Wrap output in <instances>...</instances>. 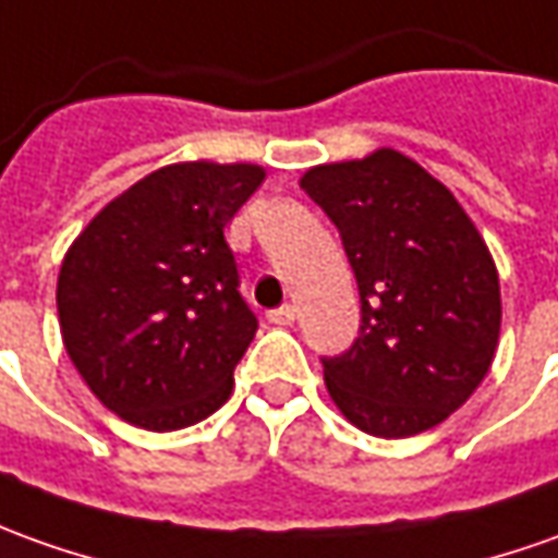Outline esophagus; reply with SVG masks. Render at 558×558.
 <instances>
[{
  "instance_id": "34e87169",
  "label": "esophagus",
  "mask_w": 558,
  "mask_h": 558,
  "mask_svg": "<svg viewBox=\"0 0 558 558\" xmlns=\"http://www.w3.org/2000/svg\"><path fill=\"white\" fill-rule=\"evenodd\" d=\"M268 320H271L275 327H290L295 320V305H280V308L268 311Z\"/></svg>"
}]
</instances>
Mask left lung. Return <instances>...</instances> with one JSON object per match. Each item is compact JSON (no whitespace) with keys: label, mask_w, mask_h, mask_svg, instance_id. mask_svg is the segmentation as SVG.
<instances>
[{"label":"left lung","mask_w":558,"mask_h":558,"mask_svg":"<svg viewBox=\"0 0 558 558\" xmlns=\"http://www.w3.org/2000/svg\"><path fill=\"white\" fill-rule=\"evenodd\" d=\"M299 185L342 231L363 327L324 360L329 397L363 434L415 437L446 422L492 369L501 283L452 192L397 149L305 170Z\"/></svg>","instance_id":"obj_1"}]
</instances>
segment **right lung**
<instances>
[{"mask_svg":"<svg viewBox=\"0 0 558 558\" xmlns=\"http://www.w3.org/2000/svg\"><path fill=\"white\" fill-rule=\"evenodd\" d=\"M259 165L180 161L124 189L75 238L57 317L90 393L143 430H180L229 400L256 336L226 226L263 185Z\"/></svg>","mask_w":558,"mask_h":558,"instance_id":"obj_1","label":"right lung"}]
</instances>
